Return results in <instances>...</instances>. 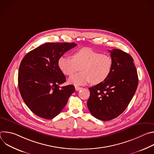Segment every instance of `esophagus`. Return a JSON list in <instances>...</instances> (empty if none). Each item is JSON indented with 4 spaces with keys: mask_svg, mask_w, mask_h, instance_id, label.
Listing matches in <instances>:
<instances>
[{
    "mask_svg": "<svg viewBox=\"0 0 154 154\" xmlns=\"http://www.w3.org/2000/svg\"><path fill=\"white\" fill-rule=\"evenodd\" d=\"M82 88V87H79V86H75V89L76 91H79V90H81Z\"/></svg>",
    "mask_w": 154,
    "mask_h": 154,
    "instance_id": "1",
    "label": "esophagus"
}]
</instances>
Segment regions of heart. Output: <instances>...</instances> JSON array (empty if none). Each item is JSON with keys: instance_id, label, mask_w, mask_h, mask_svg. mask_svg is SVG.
Masks as SVG:
<instances>
[{"instance_id": "1", "label": "heart", "mask_w": 154, "mask_h": 154, "mask_svg": "<svg viewBox=\"0 0 154 154\" xmlns=\"http://www.w3.org/2000/svg\"><path fill=\"white\" fill-rule=\"evenodd\" d=\"M60 70L66 75H72L79 71L81 72L71 76L69 83L75 86L92 82L94 85L103 82L112 69V58L90 48L80 49L69 57H61L58 61Z\"/></svg>"}]
</instances>
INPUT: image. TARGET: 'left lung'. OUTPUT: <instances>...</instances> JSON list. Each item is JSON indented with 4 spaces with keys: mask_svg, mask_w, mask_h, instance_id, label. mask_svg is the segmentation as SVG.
Here are the masks:
<instances>
[{
    "mask_svg": "<svg viewBox=\"0 0 154 154\" xmlns=\"http://www.w3.org/2000/svg\"><path fill=\"white\" fill-rule=\"evenodd\" d=\"M108 51L113 61L111 73L103 82L89 88L90 96L87 102L91 115L103 121L116 118L124 112L138 85L132 57L120 49Z\"/></svg>",
    "mask_w": 154,
    "mask_h": 154,
    "instance_id": "8db88e82",
    "label": "left lung"
}]
</instances>
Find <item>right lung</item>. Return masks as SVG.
Returning <instances> with one entry per match:
<instances>
[{"instance_id":"1","label":"right lung","mask_w":154,"mask_h":154,"mask_svg":"<svg viewBox=\"0 0 154 154\" xmlns=\"http://www.w3.org/2000/svg\"><path fill=\"white\" fill-rule=\"evenodd\" d=\"M74 42H48L29 52L18 72L19 90L27 106L36 116L51 119L57 116L75 91L74 85L60 86L66 77L59 58L76 46Z\"/></svg>"}]
</instances>
